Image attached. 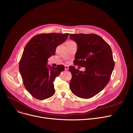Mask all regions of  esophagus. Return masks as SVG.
<instances>
[{
    "label": "esophagus",
    "instance_id": "esophagus-1",
    "mask_svg": "<svg viewBox=\"0 0 133 133\" xmlns=\"http://www.w3.org/2000/svg\"><path fill=\"white\" fill-rule=\"evenodd\" d=\"M65 70H67V69H68V66H67V65H65Z\"/></svg>",
    "mask_w": 133,
    "mask_h": 133
}]
</instances>
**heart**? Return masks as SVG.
Listing matches in <instances>:
<instances>
[{
	"mask_svg": "<svg viewBox=\"0 0 133 133\" xmlns=\"http://www.w3.org/2000/svg\"><path fill=\"white\" fill-rule=\"evenodd\" d=\"M72 42H73V41H69L67 42V43H72Z\"/></svg>",
	"mask_w": 133,
	"mask_h": 133,
	"instance_id": "heart-1",
	"label": "heart"
}]
</instances>
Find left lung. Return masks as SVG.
Returning <instances> with one entry per match:
<instances>
[{
  "instance_id": "obj_1",
  "label": "left lung",
  "mask_w": 133,
  "mask_h": 133,
  "mask_svg": "<svg viewBox=\"0 0 133 133\" xmlns=\"http://www.w3.org/2000/svg\"><path fill=\"white\" fill-rule=\"evenodd\" d=\"M77 44L74 65L85 67L84 72L70 66L69 87L76 96L88 99L100 92L110 80L115 66L110 46L95 34H70Z\"/></svg>"
}]
</instances>
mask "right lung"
Returning a JSON list of instances; mask_svg holds the SVG:
<instances>
[{
    "mask_svg": "<svg viewBox=\"0 0 133 133\" xmlns=\"http://www.w3.org/2000/svg\"><path fill=\"white\" fill-rule=\"evenodd\" d=\"M68 33H43L34 36L26 44L19 69L26 89L34 98L44 100L55 93L53 82L64 71V65L47 66V60L55 55L56 48L65 42Z\"/></svg>",
    "mask_w": 133,
    "mask_h": 133,
    "instance_id": "obj_1",
    "label": "right lung"
}]
</instances>
